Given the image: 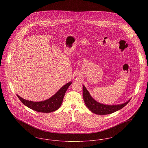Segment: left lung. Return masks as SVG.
Here are the masks:
<instances>
[{"label": "left lung", "instance_id": "1", "mask_svg": "<svg viewBox=\"0 0 148 148\" xmlns=\"http://www.w3.org/2000/svg\"><path fill=\"white\" fill-rule=\"evenodd\" d=\"M83 95L85 104L88 108L92 113L98 115H106L115 112L124 107L130 100L129 99L127 102L118 105H106L100 103L92 97L89 92L83 85Z\"/></svg>", "mask_w": 148, "mask_h": 148}]
</instances>
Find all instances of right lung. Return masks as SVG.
Listing matches in <instances>:
<instances>
[{
    "label": "right lung",
    "instance_id": "add662e5",
    "mask_svg": "<svg viewBox=\"0 0 148 148\" xmlns=\"http://www.w3.org/2000/svg\"><path fill=\"white\" fill-rule=\"evenodd\" d=\"M71 83L72 82H70L64 85L52 97L41 101H32L23 99L18 94L17 96L25 106L33 110L40 113H51L60 108L62 104L65 92Z\"/></svg>",
    "mask_w": 148,
    "mask_h": 148
}]
</instances>
